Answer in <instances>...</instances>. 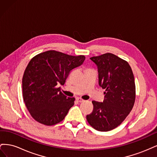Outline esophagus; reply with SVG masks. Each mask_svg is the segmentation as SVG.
Returning a JSON list of instances; mask_svg holds the SVG:
<instances>
[{
	"instance_id": "34e87169",
	"label": "esophagus",
	"mask_w": 157,
	"mask_h": 157,
	"mask_svg": "<svg viewBox=\"0 0 157 157\" xmlns=\"http://www.w3.org/2000/svg\"><path fill=\"white\" fill-rule=\"evenodd\" d=\"M77 101L78 102H79V103H82V102H84V99H81V98H77Z\"/></svg>"
}]
</instances>
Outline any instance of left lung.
Here are the masks:
<instances>
[{
	"instance_id": "obj_1",
	"label": "left lung",
	"mask_w": 157,
	"mask_h": 157,
	"mask_svg": "<svg viewBox=\"0 0 157 157\" xmlns=\"http://www.w3.org/2000/svg\"><path fill=\"white\" fill-rule=\"evenodd\" d=\"M98 66L99 84L104 92L103 102L92 101V112L86 115L90 125L101 132L119 126L129 115L136 99L132 68L126 61L111 53L90 58Z\"/></svg>"
}]
</instances>
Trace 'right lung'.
Masks as SVG:
<instances>
[{
	"mask_svg": "<svg viewBox=\"0 0 157 157\" xmlns=\"http://www.w3.org/2000/svg\"><path fill=\"white\" fill-rule=\"evenodd\" d=\"M85 59L56 50L36 55L30 60L22 78L23 101L38 122L52 126L62 121L75 99L67 98L57 85H63L70 72Z\"/></svg>",
	"mask_w": 157,
	"mask_h": 157,
	"instance_id": "right-lung-1",
	"label": "right lung"
}]
</instances>
